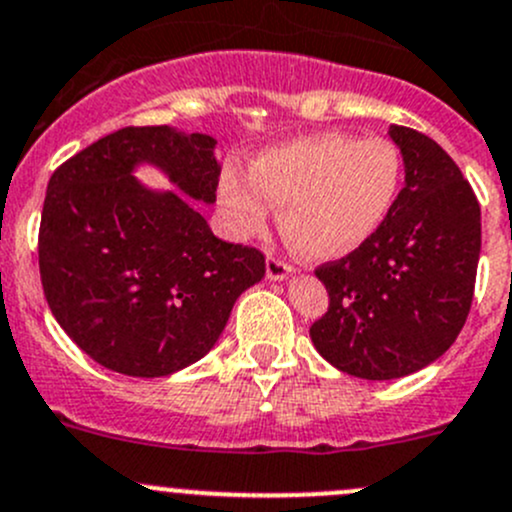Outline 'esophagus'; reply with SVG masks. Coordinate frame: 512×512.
<instances>
[{
	"label": "esophagus",
	"mask_w": 512,
	"mask_h": 512,
	"mask_svg": "<svg viewBox=\"0 0 512 512\" xmlns=\"http://www.w3.org/2000/svg\"><path fill=\"white\" fill-rule=\"evenodd\" d=\"M293 273V266H288L286 261H281V258L276 256H268L266 261V276L271 278V281H286L288 276Z\"/></svg>",
	"instance_id": "esophagus-1"
}]
</instances>
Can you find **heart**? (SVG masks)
Here are the masks:
<instances>
[{
	"label": "heart",
	"instance_id": "b5f03b06",
	"mask_svg": "<svg viewBox=\"0 0 512 512\" xmlns=\"http://www.w3.org/2000/svg\"><path fill=\"white\" fill-rule=\"evenodd\" d=\"M404 182L402 152L384 138L328 130L281 142L249 172L226 167L219 199L241 234H261L283 207V234L300 256L337 261L384 226Z\"/></svg>",
	"mask_w": 512,
	"mask_h": 512
}]
</instances>
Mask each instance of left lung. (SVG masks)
Masks as SVG:
<instances>
[{"instance_id": "left-lung-1", "label": "left lung", "mask_w": 512, "mask_h": 512, "mask_svg": "<svg viewBox=\"0 0 512 512\" xmlns=\"http://www.w3.org/2000/svg\"><path fill=\"white\" fill-rule=\"evenodd\" d=\"M404 187L382 229L355 254L315 271L330 308L310 328L315 350L360 379L424 370L468 318L481 256V207L444 147L389 125Z\"/></svg>"}]
</instances>
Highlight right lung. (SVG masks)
<instances>
[{"label": "right lung", "mask_w": 512, "mask_h": 512, "mask_svg": "<svg viewBox=\"0 0 512 512\" xmlns=\"http://www.w3.org/2000/svg\"><path fill=\"white\" fill-rule=\"evenodd\" d=\"M214 147L212 135L170 125L123 128L51 175L41 286L66 335L98 365L145 379L194 365L266 273L261 251L217 239L191 202H217ZM142 164L178 189L142 185Z\"/></svg>", "instance_id": "1"}]
</instances>
